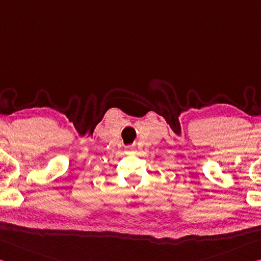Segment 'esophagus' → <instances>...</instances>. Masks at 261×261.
I'll return each mask as SVG.
<instances>
[{
  "label": "esophagus",
  "instance_id": "34e87169",
  "mask_svg": "<svg viewBox=\"0 0 261 261\" xmlns=\"http://www.w3.org/2000/svg\"><path fill=\"white\" fill-rule=\"evenodd\" d=\"M131 148H134V147H131Z\"/></svg>",
  "mask_w": 261,
  "mask_h": 261
}]
</instances>
